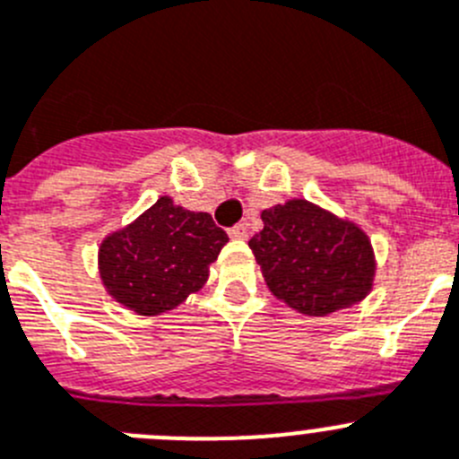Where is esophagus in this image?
<instances>
[{"label": "esophagus", "mask_w": 459, "mask_h": 459, "mask_svg": "<svg viewBox=\"0 0 459 459\" xmlns=\"http://www.w3.org/2000/svg\"><path fill=\"white\" fill-rule=\"evenodd\" d=\"M229 235L233 239H247L249 238V224H245V221H242V224H235L233 229L229 230Z\"/></svg>", "instance_id": "1"}]
</instances>
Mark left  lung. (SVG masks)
Listing matches in <instances>:
<instances>
[{
  "label": "left lung",
  "instance_id": "8db88e82",
  "mask_svg": "<svg viewBox=\"0 0 459 459\" xmlns=\"http://www.w3.org/2000/svg\"><path fill=\"white\" fill-rule=\"evenodd\" d=\"M263 230L249 239L267 286L307 316H329L363 299L373 286L368 238L308 201L263 210Z\"/></svg>",
  "mask_w": 459,
  "mask_h": 459
}]
</instances>
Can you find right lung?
<instances>
[{
    "instance_id": "add662e5",
    "label": "right lung",
    "mask_w": 459,
    "mask_h": 459,
    "mask_svg": "<svg viewBox=\"0 0 459 459\" xmlns=\"http://www.w3.org/2000/svg\"><path fill=\"white\" fill-rule=\"evenodd\" d=\"M226 242V230L208 212H189L162 196L134 224L102 242V283L139 316H158L204 286L208 265Z\"/></svg>"
}]
</instances>
